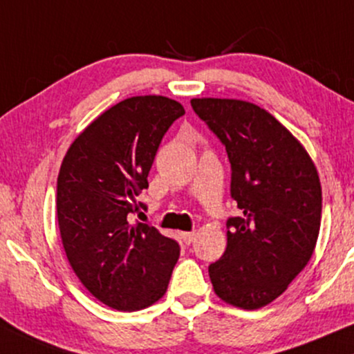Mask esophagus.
Masks as SVG:
<instances>
[{
    "label": "esophagus",
    "instance_id": "esophagus-1",
    "mask_svg": "<svg viewBox=\"0 0 354 354\" xmlns=\"http://www.w3.org/2000/svg\"><path fill=\"white\" fill-rule=\"evenodd\" d=\"M180 236H181V239L186 242V244H191V242L194 241V237H196V232H194V231H191V232H181Z\"/></svg>",
    "mask_w": 354,
    "mask_h": 354
}]
</instances>
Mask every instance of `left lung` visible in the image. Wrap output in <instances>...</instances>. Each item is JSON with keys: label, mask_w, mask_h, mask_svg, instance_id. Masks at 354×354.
<instances>
[{"label": "left lung", "mask_w": 354, "mask_h": 354, "mask_svg": "<svg viewBox=\"0 0 354 354\" xmlns=\"http://www.w3.org/2000/svg\"><path fill=\"white\" fill-rule=\"evenodd\" d=\"M231 163L227 245L209 266L216 295L242 310L269 305L305 269L317 245L322 185L304 145L275 117L245 100L193 99Z\"/></svg>", "instance_id": "1"}]
</instances>
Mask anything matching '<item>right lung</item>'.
I'll return each instance as SVG.
<instances>
[{
  "label": "right lung",
  "instance_id": "add662e5",
  "mask_svg": "<svg viewBox=\"0 0 354 354\" xmlns=\"http://www.w3.org/2000/svg\"><path fill=\"white\" fill-rule=\"evenodd\" d=\"M185 115L180 102L138 95L93 120L64 156L57 221L67 261L97 300L120 312L156 304L180 257L176 241L150 224H131L136 196L166 130Z\"/></svg>",
  "mask_w": 354,
  "mask_h": 354
}]
</instances>
